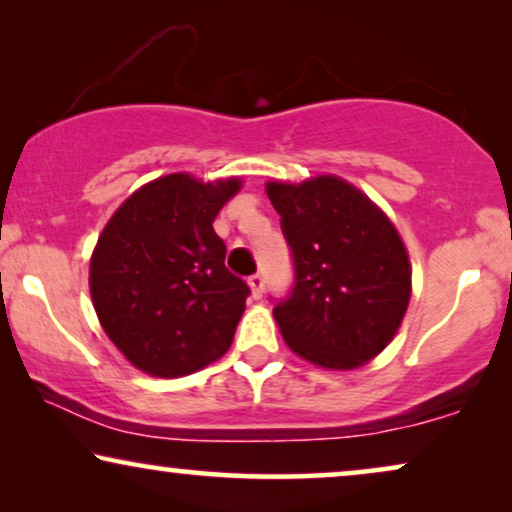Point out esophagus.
<instances>
[{
  "mask_svg": "<svg viewBox=\"0 0 512 512\" xmlns=\"http://www.w3.org/2000/svg\"><path fill=\"white\" fill-rule=\"evenodd\" d=\"M249 286H251V293H254V298H261L263 296V286H265V275L263 272H256V275L249 277Z\"/></svg>",
  "mask_w": 512,
  "mask_h": 512,
  "instance_id": "esophagus-1",
  "label": "esophagus"
}]
</instances>
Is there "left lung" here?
Segmentation results:
<instances>
[{
  "instance_id": "obj_1",
  "label": "left lung",
  "mask_w": 512,
  "mask_h": 512,
  "mask_svg": "<svg viewBox=\"0 0 512 512\" xmlns=\"http://www.w3.org/2000/svg\"><path fill=\"white\" fill-rule=\"evenodd\" d=\"M291 249L293 284L275 300L286 345L324 368H356L394 338L410 300V261L391 221L338 177L268 184Z\"/></svg>"
}]
</instances>
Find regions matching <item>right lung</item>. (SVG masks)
Returning a JSON list of instances; mask_svg holds the SVG:
<instances>
[{
    "mask_svg": "<svg viewBox=\"0 0 512 512\" xmlns=\"http://www.w3.org/2000/svg\"><path fill=\"white\" fill-rule=\"evenodd\" d=\"M237 188L170 174L132 193L102 230L90 261L95 312L144 373L181 377L228 352L251 289L226 268L212 223Z\"/></svg>",
    "mask_w": 512,
    "mask_h": 512,
    "instance_id": "right-lung-1",
    "label": "right lung"
}]
</instances>
